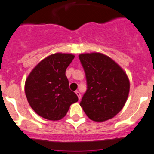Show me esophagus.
Masks as SVG:
<instances>
[{"label":"esophagus","mask_w":154,"mask_h":154,"mask_svg":"<svg viewBox=\"0 0 154 154\" xmlns=\"http://www.w3.org/2000/svg\"><path fill=\"white\" fill-rule=\"evenodd\" d=\"M75 93H76V94H77V97H78V99H79V100H80V99H81V93H80L79 91H75Z\"/></svg>","instance_id":"34e87169"}]
</instances>
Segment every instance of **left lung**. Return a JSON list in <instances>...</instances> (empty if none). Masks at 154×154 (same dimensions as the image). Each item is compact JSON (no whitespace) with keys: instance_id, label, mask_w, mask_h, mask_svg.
I'll list each match as a JSON object with an SVG mask.
<instances>
[{"instance_id":"obj_1","label":"left lung","mask_w":154,"mask_h":154,"mask_svg":"<svg viewBox=\"0 0 154 154\" xmlns=\"http://www.w3.org/2000/svg\"><path fill=\"white\" fill-rule=\"evenodd\" d=\"M79 59L88 85L80 106L95 122L113 118L123 109L128 97L130 81L127 73L103 53H83Z\"/></svg>"}]
</instances>
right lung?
I'll return each instance as SVG.
<instances>
[{
    "label": "right lung",
    "mask_w": 154,
    "mask_h": 154,
    "mask_svg": "<svg viewBox=\"0 0 154 154\" xmlns=\"http://www.w3.org/2000/svg\"><path fill=\"white\" fill-rule=\"evenodd\" d=\"M74 55L55 53L42 59L26 79L25 94L37 114L50 121L65 117L78 97L69 88L66 69Z\"/></svg>",
    "instance_id": "add662e5"
}]
</instances>
